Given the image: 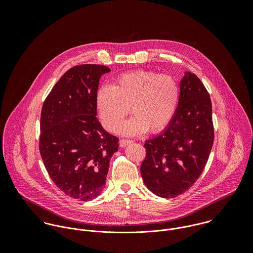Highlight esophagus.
<instances>
[{
	"mask_svg": "<svg viewBox=\"0 0 253 253\" xmlns=\"http://www.w3.org/2000/svg\"><path fill=\"white\" fill-rule=\"evenodd\" d=\"M130 143H132L131 140H125V139L120 140V146H121L122 148H125V147H126L127 145H129Z\"/></svg>",
	"mask_w": 253,
	"mask_h": 253,
	"instance_id": "1",
	"label": "esophagus"
}]
</instances>
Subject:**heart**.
<instances>
[{
  "mask_svg": "<svg viewBox=\"0 0 253 253\" xmlns=\"http://www.w3.org/2000/svg\"><path fill=\"white\" fill-rule=\"evenodd\" d=\"M178 100L179 87L172 76L145 70L119 76L112 86L101 85L95 96L98 115L109 131L119 127L130 107L133 116L119 129L126 136L164 129L172 120Z\"/></svg>",
  "mask_w": 253,
  "mask_h": 253,
  "instance_id": "1",
  "label": "heart"
}]
</instances>
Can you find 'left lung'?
<instances>
[{"label": "left lung", "instance_id": "obj_1", "mask_svg": "<svg viewBox=\"0 0 253 253\" xmlns=\"http://www.w3.org/2000/svg\"><path fill=\"white\" fill-rule=\"evenodd\" d=\"M176 112L162 133L145 141L140 171L146 187L162 198L185 193L202 174L214 138L211 101L201 80L185 71Z\"/></svg>", "mask_w": 253, "mask_h": 253}]
</instances>
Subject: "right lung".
Here are the masks:
<instances>
[{"label": "right lung", "instance_id": "right-lung-1", "mask_svg": "<svg viewBox=\"0 0 253 253\" xmlns=\"http://www.w3.org/2000/svg\"><path fill=\"white\" fill-rule=\"evenodd\" d=\"M103 65L75 66L54 84L41 113L40 153L54 184L82 202L105 188L109 164L119 139L96 118L95 96Z\"/></svg>", "mask_w": 253, "mask_h": 253}]
</instances>
